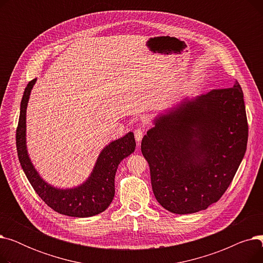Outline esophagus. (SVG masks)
<instances>
[{"mask_svg":"<svg viewBox=\"0 0 263 263\" xmlns=\"http://www.w3.org/2000/svg\"><path fill=\"white\" fill-rule=\"evenodd\" d=\"M144 134H145V129H143V128H137V129L134 131L135 140H136V142L139 143V144L141 143V141H142V139H143Z\"/></svg>","mask_w":263,"mask_h":263,"instance_id":"obj_1","label":"esophagus"}]
</instances>
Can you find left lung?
I'll return each mask as SVG.
<instances>
[{
  "label": "left lung",
  "mask_w": 263,
  "mask_h": 263,
  "mask_svg": "<svg viewBox=\"0 0 263 263\" xmlns=\"http://www.w3.org/2000/svg\"><path fill=\"white\" fill-rule=\"evenodd\" d=\"M247 137L238 81L184 99L156 117L141 149L159 203L172 213L189 214L216 202L240 166Z\"/></svg>",
  "instance_id": "obj_1"
}]
</instances>
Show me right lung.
Masks as SVG:
<instances>
[{"instance_id": "1", "label": "right lung", "mask_w": 263, "mask_h": 263, "mask_svg": "<svg viewBox=\"0 0 263 263\" xmlns=\"http://www.w3.org/2000/svg\"><path fill=\"white\" fill-rule=\"evenodd\" d=\"M36 79L25 87L21 106L16 144L21 167L35 192L51 209L72 217H88L103 212L115 195V174L119 163L135 150L133 132L109 143L100 153L87 180L73 189H58L39 176L26 149V107Z\"/></svg>"}]
</instances>
